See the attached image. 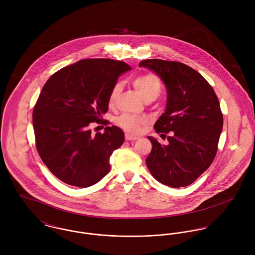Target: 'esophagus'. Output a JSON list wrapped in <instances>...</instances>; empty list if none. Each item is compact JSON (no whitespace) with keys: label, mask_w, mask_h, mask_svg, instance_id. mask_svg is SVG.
Returning <instances> with one entry per match:
<instances>
[{"label":"esophagus","mask_w":255,"mask_h":255,"mask_svg":"<svg viewBox=\"0 0 255 255\" xmlns=\"http://www.w3.org/2000/svg\"><path fill=\"white\" fill-rule=\"evenodd\" d=\"M125 138H126L127 141H134V140H137V139H138V137H134V136H131V135H129V134H126Z\"/></svg>","instance_id":"34e87169"}]
</instances>
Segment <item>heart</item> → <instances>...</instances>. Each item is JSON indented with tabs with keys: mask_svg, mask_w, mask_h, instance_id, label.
<instances>
[{
	"mask_svg": "<svg viewBox=\"0 0 255 255\" xmlns=\"http://www.w3.org/2000/svg\"><path fill=\"white\" fill-rule=\"evenodd\" d=\"M132 85L134 89L137 91V93L142 97L146 102H151L155 100L162 91V82L160 77L153 73H148L137 76L132 80ZM121 92V85L120 83L114 84L112 87L108 97V105L110 107H113ZM117 125L123 128L125 131L131 133V134H138L143 127L145 126L146 122L141 119L137 118L131 115L124 114L120 116L117 121Z\"/></svg>",
	"mask_w": 255,
	"mask_h": 255,
	"instance_id": "obj_1",
	"label": "heart"
}]
</instances>
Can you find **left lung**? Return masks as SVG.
<instances>
[{"mask_svg": "<svg viewBox=\"0 0 255 255\" xmlns=\"http://www.w3.org/2000/svg\"><path fill=\"white\" fill-rule=\"evenodd\" d=\"M139 67L157 73L168 91L166 111L154 125L168 143L148 137L152 150L147 168L165 185H189L210 167L218 150L223 128L218 97L200 73L180 62L149 59Z\"/></svg>", "mask_w": 255, "mask_h": 255, "instance_id": "obj_1", "label": "left lung"}]
</instances>
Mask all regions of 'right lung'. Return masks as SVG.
<instances>
[{
  "instance_id": "1",
  "label": "right lung",
  "mask_w": 255,
  "mask_h": 255,
  "mask_svg": "<svg viewBox=\"0 0 255 255\" xmlns=\"http://www.w3.org/2000/svg\"><path fill=\"white\" fill-rule=\"evenodd\" d=\"M129 70L122 61L85 59L56 72L43 86L32 113L35 145L62 182L87 187L109 173L110 156L124 143V132L112 126L93 133L90 124H99L112 87Z\"/></svg>"
}]
</instances>
